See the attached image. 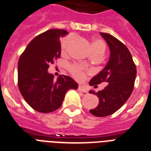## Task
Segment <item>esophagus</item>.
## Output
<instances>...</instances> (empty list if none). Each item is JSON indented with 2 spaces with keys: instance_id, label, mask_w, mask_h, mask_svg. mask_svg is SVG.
<instances>
[{
  "instance_id": "obj_1",
  "label": "esophagus",
  "mask_w": 151,
  "mask_h": 151,
  "mask_svg": "<svg viewBox=\"0 0 151 151\" xmlns=\"http://www.w3.org/2000/svg\"><path fill=\"white\" fill-rule=\"evenodd\" d=\"M78 91H79L83 92V93H87V91H88L86 86H83V85H79V87H78Z\"/></svg>"
}]
</instances>
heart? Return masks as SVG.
<instances>
[{"label": "heart", "mask_w": 151, "mask_h": 151, "mask_svg": "<svg viewBox=\"0 0 151 151\" xmlns=\"http://www.w3.org/2000/svg\"><path fill=\"white\" fill-rule=\"evenodd\" d=\"M72 39H73V36L69 35L62 41V42H61V50H62L63 52L67 51L68 45L71 43ZM105 51H106V44L104 43V42H102L101 40H99V39H96L92 42V52H93V53L104 54ZM68 70L76 79H78V80H80V81L85 79L86 73L89 72L88 70L86 69L83 65H78V64L70 65L68 67Z\"/></svg>", "instance_id": "b5f03b06"}]
</instances>
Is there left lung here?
I'll list each match as a JSON object with an SVG mask.
<instances>
[{"instance_id":"8db88e82","label":"left lung","mask_w":151,"mask_h":151,"mask_svg":"<svg viewBox=\"0 0 151 151\" xmlns=\"http://www.w3.org/2000/svg\"><path fill=\"white\" fill-rule=\"evenodd\" d=\"M100 34L109 45L110 56L106 67L91 79L89 84L94 87L102 82L108 84L99 92L91 90L89 93L99 99L98 106L90 113L101 117L116 112L130 97L136 77V67L131 52L123 43L109 34Z\"/></svg>"}]
</instances>
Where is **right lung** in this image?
<instances>
[{"instance_id": "obj_1", "label": "right lung", "mask_w": 151, "mask_h": 151, "mask_svg": "<svg viewBox=\"0 0 151 151\" xmlns=\"http://www.w3.org/2000/svg\"><path fill=\"white\" fill-rule=\"evenodd\" d=\"M65 30L51 29L29 43L18 62V86L22 96L31 108L40 113H51L59 109L70 89L78 83L71 77L60 75L57 80L48 72L50 64L60 57V38Z\"/></svg>"}]
</instances>
